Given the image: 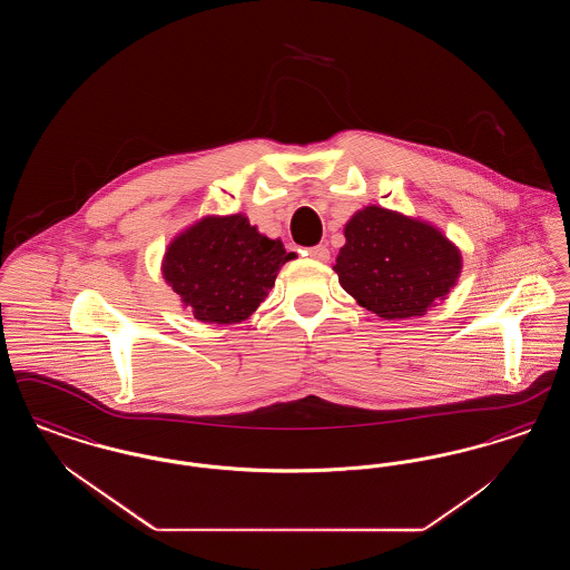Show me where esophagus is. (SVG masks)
Instances as JSON below:
<instances>
[{
  "label": "esophagus",
  "instance_id": "34e87169",
  "mask_svg": "<svg viewBox=\"0 0 570 570\" xmlns=\"http://www.w3.org/2000/svg\"><path fill=\"white\" fill-rule=\"evenodd\" d=\"M305 254H307L309 258H314V261H326V258H328V247L323 244L312 245V247L305 249Z\"/></svg>",
  "mask_w": 570,
  "mask_h": 570
}]
</instances>
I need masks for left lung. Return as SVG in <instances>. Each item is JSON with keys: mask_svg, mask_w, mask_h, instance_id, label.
I'll list each match as a JSON object with an SVG mask.
<instances>
[{"mask_svg": "<svg viewBox=\"0 0 570 570\" xmlns=\"http://www.w3.org/2000/svg\"><path fill=\"white\" fill-rule=\"evenodd\" d=\"M344 235L333 269L380 318L423 316L460 277V249L425 222L372 205L354 214Z\"/></svg>", "mask_w": 570, "mask_h": 570, "instance_id": "left-lung-1", "label": "left lung"}]
</instances>
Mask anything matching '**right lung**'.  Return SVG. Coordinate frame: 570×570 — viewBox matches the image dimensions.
<instances>
[{
	"mask_svg": "<svg viewBox=\"0 0 570 570\" xmlns=\"http://www.w3.org/2000/svg\"><path fill=\"white\" fill-rule=\"evenodd\" d=\"M291 258L242 214L203 217L168 245L163 273L196 321L233 325L256 312Z\"/></svg>",
	"mask_w": 570,
	"mask_h": 570,
	"instance_id": "add662e5",
	"label": "right lung"
}]
</instances>
